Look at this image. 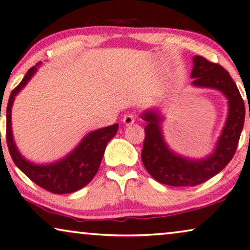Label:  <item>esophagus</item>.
Segmentation results:
<instances>
[{"instance_id":"1","label":"esophagus","mask_w":250,"mask_h":250,"mask_svg":"<svg viewBox=\"0 0 250 250\" xmlns=\"http://www.w3.org/2000/svg\"><path fill=\"white\" fill-rule=\"evenodd\" d=\"M136 121V115L132 114V113H129V114H125V116H123V123L125 125H132Z\"/></svg>"}]
</instances>
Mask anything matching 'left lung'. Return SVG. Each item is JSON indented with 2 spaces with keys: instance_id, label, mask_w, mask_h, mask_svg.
Wrapping results in <instances>:
<instances>
[{
  "instance_id": "left-lung-1",
  "label": "left lung",
  "mask_w": 250,
  "mask_h": 250,
  "mask_svg": "<svg viewBox=\"0 0 250 250\" xmlns=\"http://www.w3.org/2000/svg\"><path fill=\"white\" fill-rule=\"evenodd\" d=\"M193 62V84L221 90L229 99V116L215 152L207 159L193 161L174 154L167 147L160 129L161 116L158 113H144L142 118L147 121V125L142 161L155 181L169 186H195L217 175L233 158L244 128L245 103L229 72L202 56H195Z\"/></svg>"
}]
</instances>
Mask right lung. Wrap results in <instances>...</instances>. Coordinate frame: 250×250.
I'll return each instance as SVG.
<instances>
[{
	"instance_id": "add662e5",
	"label": "right lung",
	"mask_w": 250,
	"mask_h": 250,
	"mask_svg": "<svg viewBox=\"0 0 250 250\" xmlns=\"http://www.w3.org/2000/svg\"><path fill=\"white\" fill-rule=\"evenodd\" d=\"M38 62L26 73L21 82L13 89L6 106V144L10 155L18 167L27 177L40 188L55 194H66L78 191L89 184L97 174L104 155L106 145L114 137L119 125H109L89 134L80 145L65 159L52 165L38 166L31 164L21 155L12 138L11 131V107L15 96L24 88L38 68Z\"/></svg>"
}]
</instances>
